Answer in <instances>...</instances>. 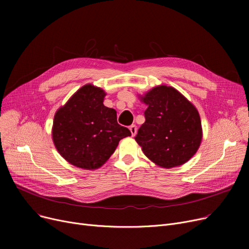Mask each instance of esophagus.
<instances>
[{
    "label": "esophagus",
    "mask_w": 249,
    "mask_h": 249,
    "mask_svg": "<svg viewBox=\"0 0 249 249\" xmlns=\"http://www.w3.org/2000/svg\"><path fill=\"white\" fill-rule=\"evenodd\" d=\"M129 130H130V132H131V134H132V136H135V134H136V132H137V127H136V125H131L129 127Z\"/></svg>",
    "instance_id": "1"
}]
</instances>
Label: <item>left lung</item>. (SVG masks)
Returning a JSON list of instances; mask_svg holds the SVG:
<instances>
[{"mask_svg":"<svg viewBox=\"0 0 249 249\" xmlns=\"http://www.w3.org/2000/svg\"><path fill=\"white\" fill-rule=\"evenodd\" d=\"M147 105L145 122L135 140L147 158L160 166L184 164L202 140L200 115L193 104L172 87H155L142 98Z\"/></svg>","mask_w":249,"mask_h":249,"instance_id":"obj_1","label":"left lung"}]
</instances>
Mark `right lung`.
<instances>
[{"instance_id":"right-lung-1","label":"right lung","mask_w":249,"mask_h":249,"mask_svg":"<svg viewBox=\"0 0 249 249\" xmlns=\"http://www.w3.org/2000/svg\"><path fill=\"white\" fill-rule=\"evenodd\" d=\"M100 88L86 85L55 114L52 128L54 145L64 160L86 169L102 166L118 143L131 135L117 122L114 109L104 106Z\"/></svg>"}]
</instances>
